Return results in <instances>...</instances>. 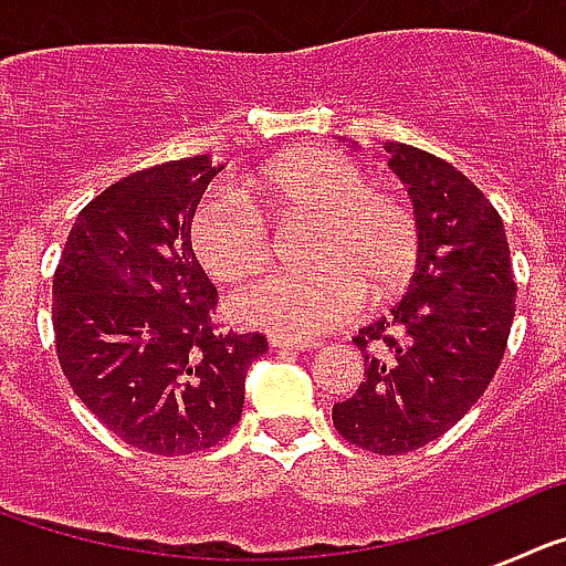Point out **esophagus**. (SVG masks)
<instances>
[{"instance_id": "34e87169", "label": "esophagus", "mask_w": 566, "mask_h": 566, "mask_svg": "<svg viewBox=\"0 0 566 566\" xmlns=\"http://www.w3.org/2000/svg\"><path fill=\"white\" fill-rule=\"evenodd\" d=\"M269 345H272L274 352H292V354L312 352V348H317V343H303V339H283V337H272L269 339Z\"/></svg>"}]
</instances>
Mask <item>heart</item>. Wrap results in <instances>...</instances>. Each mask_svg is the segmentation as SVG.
<instances>
[{"label": "heart", "mask_w": 566, "mask_h": 566, "mask_svg": "<svg viewBox=\"0 0 566 566\" xmlns=\"http://www.w3.org/2000/svg\"><path fill=\"white\" fill-rule=\"evenodd\" d=\"M258 203L277 214L314 212L308 272L269 274L232 300L240 323L277 337L306 339L343 326L363 312L368 286L385 297L417 258L411 209L388 189L368 187V172L334 149H303L209 189L192 214V247L223 283L263 272L272 232Z\"/></svg>", "instance_id": "1"}]
</instances>
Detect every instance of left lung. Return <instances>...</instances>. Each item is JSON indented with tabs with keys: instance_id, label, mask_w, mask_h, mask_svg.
<instances>
[{
	"instance_id": "left-lung-1",
	"label": "left lung",
	"mask_w": 566,
	"mask_h": 566,
	"mask_svg": "<svg viewBox=\"0 0 566 566\" xmlns=\"http://www.w3.org/2000/svg\"><path fill=\"white\" fill-rule=\"evenodd\" d=\"M382 149L413 201L417 269L397 306L354 337L365 379L332 419L363 451L397 457L451 431L482 397L507 348L516 283L482 189L411 144Z\"/></svg>"
}]
</instances>
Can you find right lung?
<instances>
[{"mask_svg": "<svg viewBox=\"0 0 566 566\" xmlns=\"http://www.w3.org/2000/svg\"><path fill=\"white\" fill-rule=\"evenodd\" d=\"M223 167L209 155L133 172L78 212L53 274L70 388L122 442L187 457L229 437L263 334H221L189 227Z\"/></svg>", "mask_w": 566, "mask_h": 566, "instance_id": "obj_1", "label": "right lung"}]
</instances>
